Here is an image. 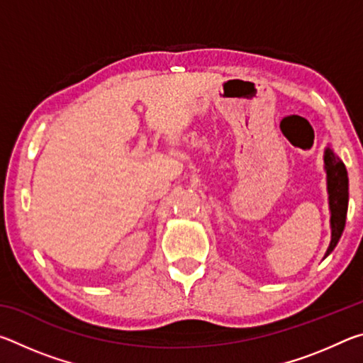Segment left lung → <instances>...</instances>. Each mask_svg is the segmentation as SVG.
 I'll return each instance as SVG.
<instances>
[{"instance_id": "left-lung-1", "label": "left lung", "mask_w": 363, "mask_h": 363, "mask_svg": "<svg viewBox=\"0 0 363 363\" xmlns=\"http://www.w3.org/2000/svg\"><path fill=\"white\" fill-rule=\"evenodd\" d=\"M323 169L327 174V192H328V208H330V229L331 240L325 253L323 259L331 255L336 248L337 242L342 235L346 225L347 203H349V179L347 171L342 160L336 155L328 144L323 152Z\"/></svg>"}]
</instances>
